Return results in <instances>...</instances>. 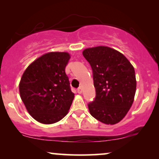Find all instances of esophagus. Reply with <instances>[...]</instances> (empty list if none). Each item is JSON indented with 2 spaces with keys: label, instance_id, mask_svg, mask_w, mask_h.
<instances>
[{
  "label": "esophagus",
  "instance_id": "1",
  "mask_svg": "<svg viewBox=\"0 0 159 159\" xmlns=\"http://www.w3.org/2000/svg\"><path fill=\"white\" fill-rule=\"evenodd\" d=\"M77 92L78 94H81L82 93V88L81 87H79L78 89H77Z\"/></svg>",
  "mask_w": 159,
  "mask_h": 159
}]
</instances>
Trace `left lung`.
Instances as JSON below:
<instances>
[{
  "instance_id": "1",
  "label": "left lung",
  "mask_w": 159,
  "mask_h": 159,
  "mask_svg": "<svg viewBox=\"0 0 159 159\" xmlns=\"http://www.w3.org/2000/svg\"><path fill=\"white\" fill-rule=\"evenodd\" d=\"M83 56L93 72L96 97L88 105L91 115L106 125L125 116L134 103L135 70L123 54L107 46L86 48Z\"/></svg>"
}]
</instances>
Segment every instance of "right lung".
<instances>
[{
    "mask_svg": "<svg viewBox=\"0 0 159 159\" xmlns=\"http://www.w3.org/2000/svg\"><path fill=\"white\" fill-rule=\"evenodd\" d=\"M67 52H49L26 68L19 84L20 95L32 117L40 123L57 122L67 115L75 94L65 67Z\"/></svg>",
    "mask_w": 159,
    "mask_h": 159,
    "instance_id": "right-lung-1",
    "label": "right lung"
}]
</instances>
